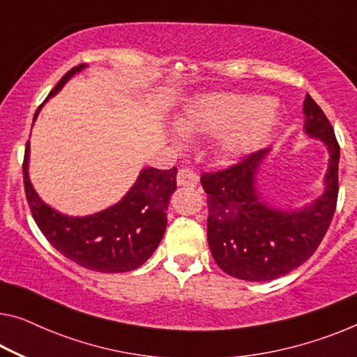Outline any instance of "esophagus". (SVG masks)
<instances>
[{"instance_id":"esophagus-1","label":"esophagus","mask_w":357,"mask_h":357,"mask_svg":"<svg viewBox=\"0 0 357 357\" xmlns=\"http://www.w3.org/2000/svg\"><path fill=\"white\" fill-rule=\"evenodd\" d=\"M176 183L181 188H194L199 183V178L194 172H190L189 168H181L176 176Z\"/></svg>"}]
</instances>
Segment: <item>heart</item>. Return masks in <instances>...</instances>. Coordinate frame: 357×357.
<instances>
[{"instance_id": "b5f03b06", "label": "heart", "mask_w": 357, "mask_h": 357, "mask_svg": "<svg viewBox=\"0 0 357 357\" xmlns=\"http://www.w3.org/2000/svg\"><path fill=\"white\" fill-rule=\"evenodd\" d=\"M269 98L247 94H205L185 105L176 126L184 135H218L216 152L234 160L257 152L280 123Z\"/></svg>"}]
</instances>
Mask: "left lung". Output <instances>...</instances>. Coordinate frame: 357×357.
Returning a JSON list of instances; mask_svg holds the SVG:
<instances>
[{
    "mask_svg": "<svg viewBox=\"0 0 357 357\" xmlns=\"http://www.w3.org/2000/svg\"><path fill=\"white\" fill-rule=\"evenodd\" d=\"M303 131L327 147L324 192L300 208H279L263 199L257 176L271 149L258 151L220 173L202 174L208 194V245L216 264L232 278L278 279L301 266L326 236L337 206L340 147L322 109L306 94Z\"/></svg>",
    "mask_w": 357,
    "mask_h": 357,
    "instance_id": "obj_1",
    "label": "left lung"
}]
</instances>
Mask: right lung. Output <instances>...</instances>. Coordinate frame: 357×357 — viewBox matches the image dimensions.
<instances>
[{
    "label": "right lung",
    "instance_id": "add662e5",
    "mask_svg": "<svg viewBox=\"0 0 357 357\" xmlns=\"http://www.w3.org/2000/svg\"><path fill=\"white\" fill-rule=\"evenodd\" d=\"M86 67V63H82L68 70L47 99ZM41 107L36 110L33 123ZM29 163L30 141L26 142L22 167L26 202L43 236L63 257L96 273H126L139 268L152 257L167 229L169 197L176 190V167L142 168L136 183L115 205L93 215L70 216L41 200L30 181Z\"/></svg>",
    "mask_w": 357,
    "mask_h": 357
}]
</instances>
